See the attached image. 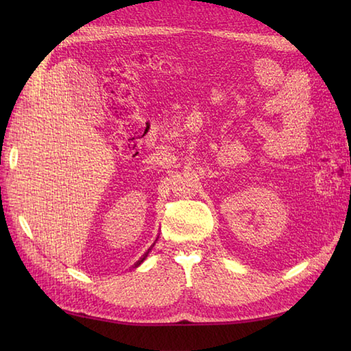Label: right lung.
Instances as JSON below:
<instances>
[{"label": "right lung", "mask_w": 351, "mask_h": 351, "mask_svg": "<svg viewBox=\"0 0 351 351\" xmlns=\"http://www.w3.org/2000/svg\"><path fill=\"white\" fill-rule=\"evenodd\" d=\"M156 240H158V238H156ZM156 240H155V241H156ZM154 245H155V243H154V244H152V245H151V247H149V249H147V250H146V253H145V255H143V256H141V258H140V259H138V261H137V263H136V264H134V265H132V268H137V267H138V265H140V264H141V263H143V261H145V259H146V258H147V255H149V252H151V250H152V247H154Z\"/></svg>", "instance_id": "right-lung-1"}]
</instances>
